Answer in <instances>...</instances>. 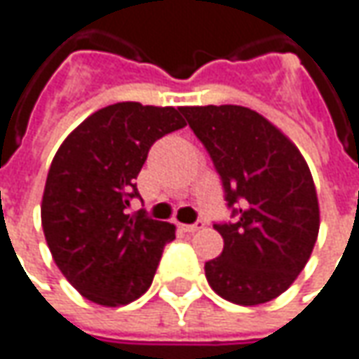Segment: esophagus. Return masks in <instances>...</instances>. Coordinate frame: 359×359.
Returning a JSON list of instances; mask_svg holds the SVG:
<instances>
[{
    "label": "esophagus",
    "instance_id": "34e87169",
    "mask_svg": "<svg viewBox=\"0 0 359 359\" xmlns=\"http://www.w3.org/2000/svg\"><path fill=\"white\" fill-rule=\"evenodd\" d=\"M184 232H198L200 228H204V220H198V222H194V224H182L180 226Z\"/></svg>",
    "mask_w": 359,
    "mask_h": 359
}]
</instances>
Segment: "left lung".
Instances as JSON below:
<instances>
[{
	"instance_id": "left-lung-1",
	"label": "left lung",
	"mask_w": 359,
	"mask_h": 359,
	"mask_svg": "<svg viewBox=\"0 0 359 359\" xmlns=\"http://www.w3.org/2000/svg\"><path fill=\"white\" fill-rule=\"evenodd\" d=\"M189 129L218 171L230 218L204 264L210 287L236 305L285 293L311 257L319 232L313 177L295 145L259 113L238 104L184 107Z\"/></svg>"
}]
</instances>
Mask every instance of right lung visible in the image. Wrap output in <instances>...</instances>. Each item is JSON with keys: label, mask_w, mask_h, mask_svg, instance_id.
<instances>
[{"label": "right lung", "mask_w": 359, "mask_h": 359, "mask_svg": "<svg viewBox=\"0 0 359 359\" xmlns=\"http://www.w3.org/2000/svg\"><path fill=\"white\" fill-rule=\"evenodd\" d=\"M182 127V109L117 102L82 121L54 155L42 228L54 262L88 301L117 307L149 289L175 228L129 206L151 145Z\"/></svg>", "instance_id": "right-lung-1"}]
</instances>
